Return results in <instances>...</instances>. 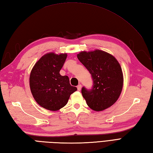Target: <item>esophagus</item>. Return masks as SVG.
I'll return each instance as SVG.
<instances>
[{"instance_id":"esophagus-1","label":"esophagus","mask_w":153,"mask_h":153,"mask_svg":"<svg viewBox=\"0 0 153 153\" xmlns=\"http://www.w3.org/2000/svg\"><path fill=\"white\" fill-rule=\"evenodd\" d=\"M77 90L80 91L81 89H82V85H81V84H79V85L77 86Z\"/></svg>"}]
</instances>
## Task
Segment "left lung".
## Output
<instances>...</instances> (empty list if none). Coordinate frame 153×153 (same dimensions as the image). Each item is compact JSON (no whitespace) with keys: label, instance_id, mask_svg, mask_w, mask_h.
<instances>
[{"label":"left lung","instance_id":"1","mask_svg":"<svg viewBox=\"0 0 153 153\" xmlns=\"http://www.w3.org/2000/svg\"><path fill=\"white\" fill-rule=\"evenodd\" d=\"M77 58L91 75V89L82 87L87 105L95 111L109 108L118 100L123 87V74L119 62L112 55L100 50L81 52Z\"/></svg>","mask_w":153,"mask_h":153}]
</instances>
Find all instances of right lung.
<instances>
[{
  "label": "right lung",
  "instance_id": "obj_1",
  "mask_svg": "<svg viewBox=\"0 0 153 153\" xmlns=\"http://www.w3.org/2000/svg\"><path fill=\"white\" fill-rule=\"evenodd\" d=\"M67 54H45L35 64L30 77V89L33 98L43 108L56 111L66 105L71 94L77 91L71 86L69 77L60 71Z\"/></svg>",
  "mask_w": 153,
  "mask_h": 153
}]
</instances>
